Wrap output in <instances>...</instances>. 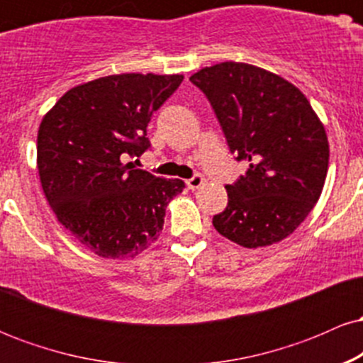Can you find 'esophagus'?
<instances>
[{"mask_svg":"<svg viewBox=\"0 0 363 363\" xmlns=\"http://www.w3.org/2000/svg\"><path fill=\"white\" fill-rule=\"evenodd\" d=\"M203 182H205V177H203L201 174L196 172L193 177L187 179L186 184H187V187H189V189H198V187H201V186H203Z\"/></svg>","mask_w":363,"mask_h":363,"instance_id":"esophagus-1","label":"esophagus"}]
</instances>
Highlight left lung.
Masks as SVG:
<instances>
[{
	"instance_id": "8db88e82",
	"label": "left lung",
	"mask_w": 363,
	"mask_h": 363,
	"mask_svg": "<svg viewBox=\"0 0 363 363\" xmlns=\"http://www.w3.org/2000/svg\"><path fill=\"white\" fill-rule=\"evenodd\" d=\"M205 94L228 150L249 169L227 184L213 227L244 247L289 237L318 203L328 174L324 126L297 86L257 66L220 62L189 78Z\"/></svg>"
}]
</instances>
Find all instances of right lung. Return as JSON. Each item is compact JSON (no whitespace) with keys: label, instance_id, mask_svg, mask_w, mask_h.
<instances>
[{"label":"right lung","instance_id":"right-lung-1","mask_svg":"<svg viewBox=\"0 0 363 363\" xmlns=\"http://www.w3.org/2000/svg\"><path fill=\"white\" fill-rule=\"evenodd\" d=\"M182 74H112L74 86L44 116L37 167L49 205L66 230L102 257L136 256L158 239L181 179L124 164L152 147L153 112Z\"/></svg>","mask_w":363,"mask_h":363}]
</instances>
